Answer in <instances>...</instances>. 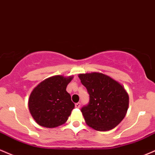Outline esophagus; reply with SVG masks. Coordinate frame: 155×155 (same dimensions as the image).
Segmentation results:
<instances>
[{
	"instance_id": "34e87169",
	"label": "esophagus",
	"mask_w": 155,
	"mask_h": 155,
	"mask_svg": "<svg viewBox=\"0 0 155 155\" xmlns=\"http://www.w3.org/2000/svg\"><path fill=\"white\" fill-rule=\"evenodd\" d=\"M74 106H75L76 108H80V107H81V103H80V102L76 103L75 104H74Z\"/></svg>"
}]
</instances>
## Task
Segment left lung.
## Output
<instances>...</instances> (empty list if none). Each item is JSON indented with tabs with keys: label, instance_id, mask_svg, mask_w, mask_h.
I'll return each mask as SVG.
<instances>
[{
	"label": "left lung",
	"instance_id": "1",
	"mask_svg": "<svg viewBox=\"0 0 155 155\" xmlns=\"http://www.w3.org/2000/svg\"><path fill=\"white\" fill-rule=\"evenodd\" d=\"M89 94V104L81 109L89 127L99 131L115 128L125 117L129 96L119 82L101 72L78 74Z\"/></svg>",
	"mask_w": 155,
	"mask_h": 155
}]
</instances>
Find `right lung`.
Returning <instances> with one entry per match:
<instances>
[{
	"label": "right lung",
	"mask_w": 155,
	"mask_h": 155,
	"mask_svg": "<svg viewBox=\"0 0 155 155\" xmlns=\"http://www.w3.org/2000/svg\"><path fill=\"white\" fill-rule=\"evenodd\" d=\"M72 79L73 76L54 75L45 79L32 90L28 107L38 125L53 128L66 123L74 107L66 91Z\"/></svg>",
	"instance_id": "add662e5"
}]
</instances>
